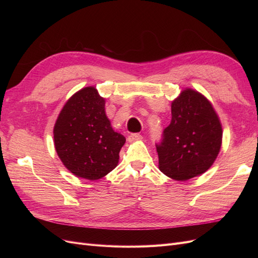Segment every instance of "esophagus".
Instances as JSON below:
<instances>
[{
    "instance_id": "esophagus-1",
    "label": "esophagus",
    "mask_w": 258,
    "mask_h": 258,
    "mask_svg": "<svg viewBox=\"0 0 258 258\" xmlns=\"http://www.w3.org/2000/svg\"><path fill=\"white\" fill-rule=\"evenodd\" d=\"M143 137L140 135V134H131L128 137V141L129 142H134V141H138V140H142Z\"/></svg>"
}]
</instances>
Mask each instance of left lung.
<instances>
[{"label": "left lung", "mask_w": 258, "mask_h": 258, "mask_svg": "<svg viewBox=\"0 0 258 258\" xmlns=\"http://www.w3.org/2000/svg\"><path fill=\"white\" fill-rule=\"evenodd\" d=\"M221 122L209 101L186 89L171 105V122L156 143L163 174L186 181L212 166L222 145Z\"/></svg>", "instance_id": "8db88e82"}]
</instances>
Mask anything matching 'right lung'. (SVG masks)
I'll return each instance as SVG.
<instances>
[{"label": "right lung", "mask_w": 258, "mask_h": 258, "mask_svg": "<svg viewBox=\"0 0 258 258\" xmlns=\"http://www.w3.org/2000/svg\"><path fill=\"white\" fill-rule=\"evenodd\" d=\"M105 101L95 87H86L69 99L53 128L54 147L74 175L93 181L117 166L126 139L111 127Z\"/></svg>", "instance_id": "1"}]
</instances>
